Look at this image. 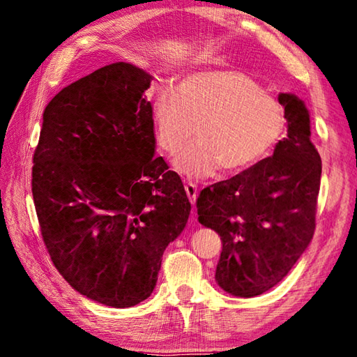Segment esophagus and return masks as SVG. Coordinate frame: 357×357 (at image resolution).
<instances>
[{
	"label": "esophagus",
	"mask_w": 357,
	"mask_h": 357,
	"mask_svg": "<svg viewBox=\"0 0 357 357\" xmlns=\"http://www.w3.org/2000/svg\"><path fill=\"white\" fill-rule=\"evenodd\" d=\"M185 193L187 197H189V200L192 204H195L197 202V197H198V190H197V185L192 184V183H185Z\"/></svg>",
	"instance_id": "34e87169"
}]
</instances>
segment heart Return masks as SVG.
<instances>
[{
	"label": "heart",
	"mask_w": 357,
	"mask_h": 357,
	"mask_svg": "<svg viewBox=\"0 0 357 357\" xmlns=\"http://www.w3.org/2000/svg\"><path fill=\"white\" fill-rule=\"evenodd\" d=\"M153 123L157 143L170 155L195 132L197 142L174 165L185 178L204 179L219 168L233 173L261 160L282 137L285 113L243 72L197 70L157 98Z\"/></svg>",
	"instance_id": "heart-1"
}]
</instances>
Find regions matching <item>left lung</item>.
Instances as JSON below:
<instances>
[{
  "instance_id": "obj_1",
  "label": "left lung",
  "mask_w": 357,
  "mask_h": 357,
  "mask_svg": "<svg viewBox=\"0 0 357 357\" xmlns=\"http://www.w3.org/2000/svg\"><path fill=\"white\" fill-rule=\"evenodd\" d=\"M287 138L274 154L243 173L203 189L198 222L219 233V287L253 298L275 287L310 244L315 231L321 159L310 140L304 100L280 93Z\"/></svg>"
}]
</instances>
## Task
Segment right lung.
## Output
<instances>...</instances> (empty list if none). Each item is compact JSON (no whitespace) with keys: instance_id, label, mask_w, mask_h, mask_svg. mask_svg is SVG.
Here are the masks:
<instances>
[{"instance_id":"obj_1","label":"right lung","mask_w":357,"mask_h":357,"mask_svg":"<svg viewBox=\"0 0 357 357\" xmlns=\"http://www.w3.org/2000/svg\"><path fill=\"white\" fill-rule=\"evenodd\" d=\"M153 75L113 63L61 89L33 157L42 238L69 285L114 309L148 299L187 223L183 181L154 157Z\"/></svg>"}]
</instances>
